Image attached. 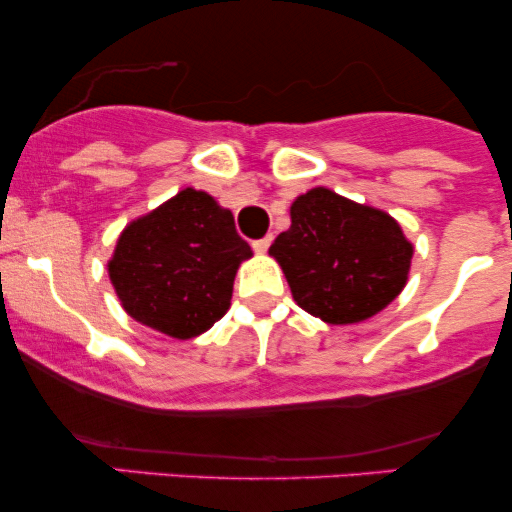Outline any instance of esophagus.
Returning <instances> with one entry per match:
<instances>
[{"mask_svg":"<svg viewBox=\"0 0 512 512\" xmlns=\"http://www.w3.org/2000/svg\"><path fill=\"white\" fill-rule=\"evenodd\" d=\"M269 245H272V236H264V238L255 240V243H252V250H255V252H267Z\"/></svg>","mask_w":512,"mask_h":512,"instance_id":"1","label":"esophagus"}]
</instances>
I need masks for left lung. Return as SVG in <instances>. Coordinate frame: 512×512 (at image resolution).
<instances>
[{
    "instance_id": "obj_1",
    "label": "left lung",
    "mask_w": 512,
    "mask_h": 512,
    "mask_svg": "<svg viewBox=\"0 0 512 512\" xmlns=\"http://www.w3.org/2000/svg\"><path fill=\"white\" fill-rule=\"evenodd\" d=\"M293 301L327 325H356L407 286L414 245L383 209L313 187L291 204V228L269 248Z\"/></svg>"
}]
</instances>
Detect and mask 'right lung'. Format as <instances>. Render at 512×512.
<instances>
[{
    "label": "right lung",
    "mask_w": 512,
    "mask_h": 512,
    "mask_svg": "<svg viewBox=\"0 0 512 512\" xmlns=\"http://www.w3.org/2000/svg\"><path fill=\"white\" fill-rule=\"evenodd\" d=\"M250 257L231 209L185 187L127 223L108 276L129 317L166 337L192 339L231 308L233 279Z\"/></svg>",
    "instance_id": "1"
}]
</instances>
